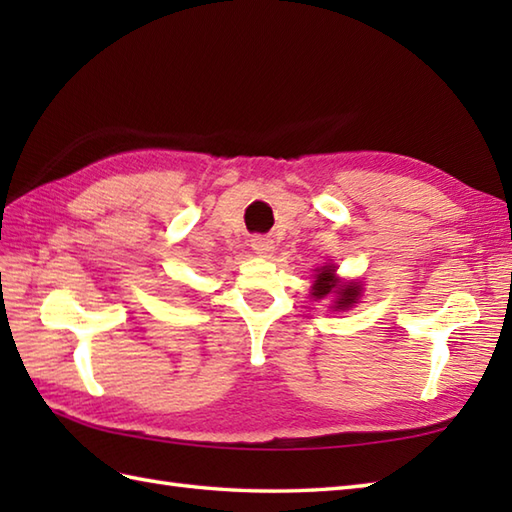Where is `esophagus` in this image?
I'll return each instance as SVG.
<instances>
[{
	"label": "esophagus",
	"mask_w": 512,
	"mask_h": 512,
	"mask_svg": "<svg viewBox=\"0 0 512 512\" xmlns=\"http://www.w3.org/2000/svg\"><path fill=\"white\" fill-rule=\"evenodd\" d=\"M250 248H253V253H257L259 257H268L270 253H273V239H268L264 235H255L253 239H250Z\"/></svg>",
	"instance_id": "34e87169"
}]
</instances>
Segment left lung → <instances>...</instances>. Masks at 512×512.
<instances>
[{
  "mask_svg": "<svg viewBox=\"0 0 512 512\" xmlns=\"http://www.w3.org/2000/svg\"><path fill=\"white\" fill-rule=\"evenodd\" d=\"M361 292H363L361 281H341L336 277L334 264L317 268V275H314V284H312V297L314 299L334 297V303H332L334 310L352 308L354 303H358V299H361Z\"/></svg>",
  "mask_w": 512,
  "mask_h": 512,
  "instance_id": "left-lung-1",
  "label": "left lung"
}]
</instances>
